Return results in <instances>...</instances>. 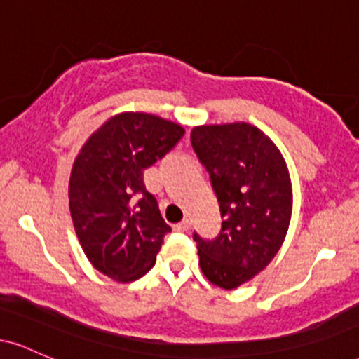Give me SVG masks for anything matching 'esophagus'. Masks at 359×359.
I'll return each mask as SVG.
<instances>
[{
    "label": "esophagus",
    "mask_w": 359,
    "mask_h": 359,
    "mask_svg": "<svg viewBox=\"0 0 359 359\" xmlns=\"http://www.w3.org/2000/svg\"><path fill=\"white\" fill-rule=\"evenodd\" d=\"M189 228H191V222H189V219H184V221H180V222H177V224H174L175 231H187Z\"/></svg>",
    "instance_id": "1"
}]
</instances>
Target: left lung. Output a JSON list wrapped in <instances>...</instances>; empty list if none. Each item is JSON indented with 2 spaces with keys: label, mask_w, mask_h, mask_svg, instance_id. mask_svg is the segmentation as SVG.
Listing matches in <instances>:
<instances>
[{
  "label": "left lung",
  "mask_w": 359,
  "mask_h": 359,
  "mask_svg": "<svg viewBox=\"0 0 359 359\" xmlns=\"http://www.w3.org/2000/svg\"><path fill=\"white\" fill-rule=\"evenodd\" d=\"M191 143L211 177L222 217L214 240L194 233L199 265L233 290L258 275L282 246L292 216V182L282 154L250 123L196 126Z\"/></svg>",
  "instance_id": "8db88e82"
}]
</instances>
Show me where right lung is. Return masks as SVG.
Instances as JSON below:
<instances>
[{
  "label": "right lung",
  "instance_id": "1",
  "mask_svg": "<svg viewBox=\"0 0 359 359\" xmlns=\"http://www.w3.org/2000/svg\"><path fill=\"white\" fill-rule=\"evenodd\" d=\"M185 130L148 113H121L97 128L74 160L69 208L90 265L118 282H133L155 265L163 236L156 199L143 172L184 137Z\"/></svg>",
  "mask_w": 359,
  "mask_h": 359
}]
</instances>
